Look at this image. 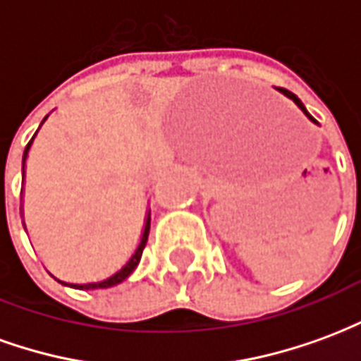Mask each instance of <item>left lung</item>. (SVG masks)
Instances as JSON below:
<instances>
[{"mask_svg":"<svg viewBox=\"0 0 361 361\" xmlns=\"http://www.w3.org/2000/svg\"><path fill=\"white\" fill-rule=\"evenodd\" d=\"M282 92H284V94H286L288 98H292V100H294V102L298 104V108H300V110H302L303 114H305V116H307V118H310V119H313V118H311V116H310V114H307V110H305V106H303V104H302V100H300V98H298V96H295V94H292V92H288V90H282ZM313 121H315V119H313Z\"/></svg>","mask_w":361,"mask_h":361,"instance_id":"1","label":"left lung"}]
</instances>
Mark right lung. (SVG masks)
<instances>
[{
  "instance_id": "add662e5",
  "label": "right lung",
  "mask_w": 361,
  "mask_h": 361,
  "mask_svg": "<svg viewBox=\"0 0 361 361\" xmlns=\"http://www.w3.org/2000/svg\"><path fill=\"white\" fill-rule=\"evenodd\" d=\"M48 118V116H46ZM46 118L42 119V123L46 121ZM36 133L32 135V139L28 141L27 149H25V154H23V178H25V162H27V157H28V150H30V145H32V141H35ZM149 230H150V214H147V220H145V230H142V235H141V242H139V245H137V250H135V253L131 255V259L127 261L126 265L121 267L116 274H111L110 279L106 280H100V282H89V284H67V282H61V284H67V286L71 288H79V290H94V288H111L116 286V284H119V282H123V280L131 274V272L135 271V267L139 265V261H141V255H142V250H145V245H147V240H149Z\"/></svg>"
}]
</instances>
